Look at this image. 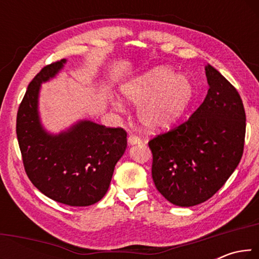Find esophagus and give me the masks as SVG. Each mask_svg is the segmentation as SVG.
<instances>
[{
    "label": "esophagus",
    "instance_id": "esophagus-1",
    "mask_svg": "<svg viewBox=\"0 0 259 259\" xmlns=\"http://www.w3.org/2000/svg\"><path fill=\"white\" fill-rule=\"evenodd\" d=\"M128 143L130 144V145H135V144L142 143V139H140L138 136H136V135H130L128 137Z\"/></svg>",
    "mask_w": 259,
    "mask_h": 259
}]
</instances>
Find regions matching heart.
<instances>
[{"instance_id":"heart-1","label":"heart","mask_w":259,"mask_h":259,"mask_svg":"<svg viewBox=\"0 0 259 259\" xmlns=\"http://www.w3.org/2000/svg\"><path fill=\"white\" fill-rule=\"evenodd\" d=\"M121 93L130 103L139 104L137 116L142 125L159 130L181 119L194 97V88L174 69L157 66L124 83Z\"/></svg>"}]
</instances>
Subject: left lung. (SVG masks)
Returning <instances> with one entry per match:
<instances>
[{
	"label": "left lung",
	"mask_w": 259,
	"mask_h": 259,
	"mask_svg": "<svg viewBox=\"0 0 259 259\" xmlns=\"http://www.w3.org/2000/svg\"><path fill=\"white\" fill-rule=\"evenodd\" d=\"M209 90L183 123L148 142L152 177L162 195L179 207L211 198L238 166L243 154L245 112L238 90L208 65Z\"/></svg>",
	"instance_id": "8db88e82"
}]
</instances>
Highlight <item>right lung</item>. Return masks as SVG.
<instances>
[{"label":"right lung","instance_id":"add662e5","mask_svg":"<svg viewBox=\"0 0 259 259\" xmlns=\"http://www.w3.org/2000/svg\"><path fill=\"white\" fill-rule=\"evenodd\" d=\"M66 60L47 65L28 84L17 113L16 133L25 171L48 198L87 207L104 198L116 162L126 147V131L81 121L59 135L43 130L37 113L40 84L58 73Z\"/></svg>","mask_w":259,"mask_h":259}]
</instances>
